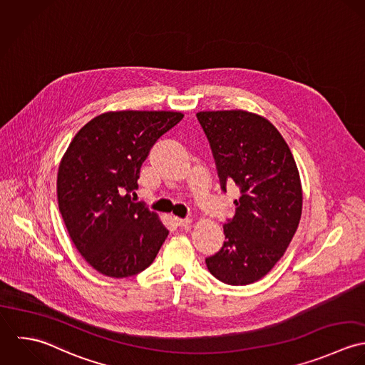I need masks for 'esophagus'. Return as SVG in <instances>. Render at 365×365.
<instances>
[{"mask_svg":"<svg viewBox=\"0 0 365 365\" xmlns=\"http://www.w3.org/2000/svg\"><path fill=\"white\" fill-rule=\"evenodd\" d=\"M175 222L176 225L179 227H189L192 224V219H179V217H175Z\"/></svg>","mask_w":365,"mask_h":365,"instance_id":"esophagus-1","label":"esophagus"}]
</instances>
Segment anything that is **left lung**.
Masks as SVG:
<instances>
[{
  "label": "left lung",
  "instance_id": "obj_1",
  "mask_svg": "<svg viewBox=\"0 0 365 365\" xmlns=\"http://www.w3.org/2000/svg\"><path fill=\"white\" fill-rule=\"evenodd\" d=\"M222 192L240 187L225 241L206 258L210 274L228 285L265 277L284 257L302 216V185L291 149L264 117L244 110L200 111Z\"/></svg>",
  "mask_w": 365,
  "mask_h": 365
}]
</instances>
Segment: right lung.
<instances>
[{"mask_svg": "<svg viewBox=\"0 0 365 365\" xmlns=\"http://www.w3.org/2000/svg\"><path fill=\"white\" fill-rule=\"evenodd\" d=\"M182 118L175 111H108L88 121L65 152L58 170L59 212L74 247L97 272L137 275L166 240L159 216L131 193L150 148Z\"/></svg>", "mask_w": 365, "mask_h": 365, "instance_id": "add662e5", "label": "right lung"}]
</instances>
